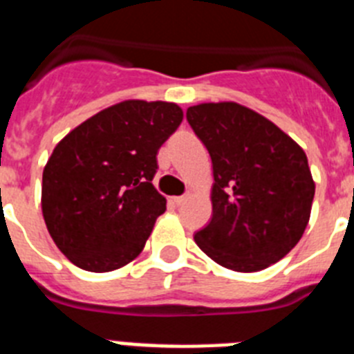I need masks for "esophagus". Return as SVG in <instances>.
Returning <instances> with one entry per match:
<instances>
[{
  "instance_id": "obj_1",
  "label": "esophagus",
  "mask_w": 354,
  "mask_h": 354,
  "mask_svg": "<svg viewBox=\"0 0 354 354\" xmlns=\"http://www.w3.org/2000/svg\"><path fill=\"white\" fill-rule=\"evenodd\" d=\"M186 200H187V196H171V202H174L175 205H183Z\"/></svg>"
}]
</instances>
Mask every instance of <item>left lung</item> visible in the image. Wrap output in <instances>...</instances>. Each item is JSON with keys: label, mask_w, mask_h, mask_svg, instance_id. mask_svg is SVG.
Returning <instances> with one entry per match:
<instances>
[{"label": "left lung", "mask_w": 354, "mask_h": 354, "mask_svg": "<svg viewBox=\"0 0 354 354\" xmlns=\"http://www.w3.org/2000/svg\"><path fill=\"white\" fill-rule=\"evenodd\" d=\"M186 118L212 161L209 225L198 248L227 270L270 268L298 245L315 183L305 150L273 122L237 102H202Z\"/></svg>", "instance_id": "8db88e82"}]
</instances>
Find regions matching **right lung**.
Returning <instances> with one entry per match:
<instances>
[{"label": "right lung", "instance_id": "add662e5", "mask_svg": "<svg viewBox=\"0 0 354 354\" xmlns=\"http://www.w3.org/2000/svg\"><path fill=\"white\" fill-rule=\"evenodd\" d=\"M175 102L122 101L72 129L42 174V214L74 266L108 273L138 257L167 198L158 150L183 122Z\"/></svg>", "mask_w": 354, "mask_h": 354}]
</instances>
